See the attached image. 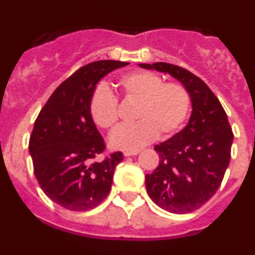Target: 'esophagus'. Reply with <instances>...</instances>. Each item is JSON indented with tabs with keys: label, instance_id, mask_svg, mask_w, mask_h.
<instances>
[{
	"label": "esophagus",
	"instance_id": "obj_1",
	"mask_svg": "<svg viewBox=\"0 0 255 255\" xmlns=\"http://www.w3.org/2000/svg\"><path fill=\"white\" fill-rule=\"evenodd\" d=\"M139 153V150H126V152H124V155L125 157H130V155H136Z\"/></svg>",
	"mask_w": 255,
	"mask_h": 255
}]
</instances>
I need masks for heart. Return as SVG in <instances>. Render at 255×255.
Listing matches in <instances>:
<instances>
[{"instance_id":"obj_1","label":"heart","mask_w":255,"mask_h":255,"mask_svg":"<svg viewBox=\"0 0 255 255\" xmlns=\"http://www.w3.org/2000/svg\"><path fill=\"white\" fill-rule=\"evenodd\" d=\"M126 101L136 103L131 126L117 130L110 139L114 149L136 150L159 138H168L188 120L191 97L180 83H164L163 78L149 71L125 74L117 82ZM91 119L100 129L112 132L119 123V103L105 85H98L88 105Z\"/></svg>"}]
</instances>
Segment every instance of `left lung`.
I'll return each mask as SVG.
<instances>
[{
    "mask_svg": "<svg viewBox=\"0 0 255 255\" xmlns=\"http://www.w3.org/2000/svg\"><path fill=\"white\" fill-rule=\"evenodd\" d=\"M139 66L170 74L190 93L193 112L188 125L155 145L159 163L145 175L147 193L157 206L177 215L190 213L220 188L231 157L233 129L218 98L197 75L167 62Z\"/></svg>",
    "mask_w": 255,
    "mask_h": 255,
    "instance_id": "obj_1",
    "label": "left lung"
}]
</instances>
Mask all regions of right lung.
I'll return each mask as SVG.
<instances>
[{
	"instance_id": "right-lung-1",
	"label": "right lung",
	"mask_w": 255,
	"mask_h": 255,
	"mask_svg": "<svg viewBox=\"0 0 255 255\" xmlns=\"http://www.w3.org/2000/svg\"><path fill=\"white\" fill-rule=\"evenodd\" d=\"M129 62H91L61 83L40 110L29 139L34 175L44 194L69 211L92 209L111 190L115 168L124 159L115 152L94 161L106 144L88 111L96 84Z\"/></svg>"
}]
</instances>
